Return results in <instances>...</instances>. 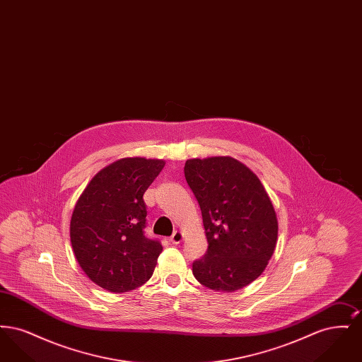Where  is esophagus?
Wrapping results in <instances>:
<instances>
[{"mask_svg": "<svg viewBox=\"0 0 362 362\" xmlns=\"http://www.w3.org/2000/svg\"><path fill=\"white\" fill-rule=\"evenodd\" d=\"M170 240H171L173 244H180V243L183 241V233H182V232H179V230L173 232V236L170 238Z\"/></svg>", "mask_w": 362, "mask_h": 362, "instance_id": "obj_1", "label": "esophagus"}]
</instances>
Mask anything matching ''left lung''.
Here are the masks:
<instances>
[{
  "mask_svg": "<svg viewBox=\"0 0 362 362\" xmlns=\"http://www.w3.org/2000/svg\"><path fill=\"white\" fill-rule=\"evenodd\" d=\"M185 177L202 213L207 251L192 274L209 289L235 292L255 281L276 250L278 221L258 176L229 156L191 158Z\"/></svg>",
  "mask_w": 362,
  "mask_h": 362,
  "instance_id": "obj_1",
  "label": "left lung"
}]
</instances>
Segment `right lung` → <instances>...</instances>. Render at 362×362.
<instances>
[{
    "label": "right lung",
    "instance_id": "right-lung-1",
    "mask_svg": "<svg viewBox=\"0 0 362 362\" xmlns=\"http://www.w3.org/2000/svg\"><path fill=\"white\" fill-rule=\"evenodd\" d=\"M164 160L126 157L96 173L70 220L74 257L88 278L112 293L144 285L155 270L161 243L148 239L144 194Z\"/></svg>",
    "mask_w": 362,
    "mask_h": 362
}]
</instances>
